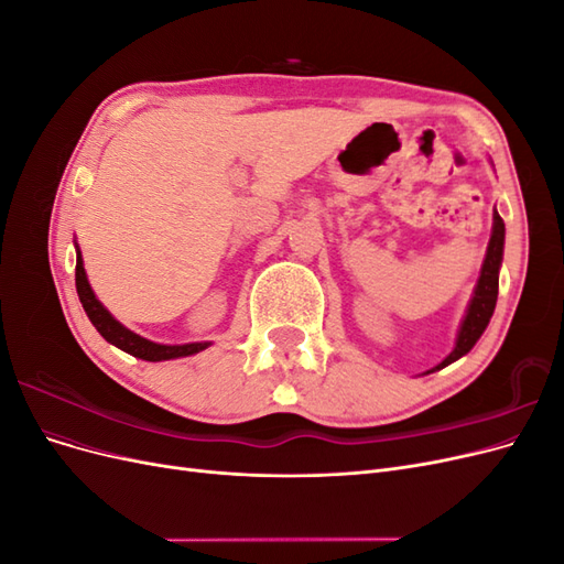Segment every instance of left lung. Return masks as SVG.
Wrapping results in <instances>:
<instances>
[{"label":"left lung","instance_id":"8db88e82","mask_svg":"<svg viewBox=\"0 0 564 564\" xmlns=\"http://www.w3.org/2000/svg\"><path fill=\"white\" fill-rule=\"evenodd\" d=\"M503 242H506V226L503 218L499 216V212L494 209V224H491V237L487 245V253L485 261L480 268V278H477L475 292L468 301V308L464 319H460V327L456 332V340L452 352L442 360L440 365H435L433 369L423 371V373H433L445 369L447 365L460 360V357L468 355L473 350V346L480 340V336L485 334L487 324L494 315V308H497V296H499V270L503 263Z\"/></svg>","mask_w":564,"mask_h":564}]
</instances>
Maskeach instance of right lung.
<instances>
[{
    "label": "right lung",
    "mask_w": 564,
    "mask_h": 564,
    "mask_svg": "<svg viewBox=\"0 0 564 564\" xmlns=\"http://www.w3.org/2000/svg\"><path fill=\"white\" fill-rule=\"evenodd\" d=\"M75 251H77V268H75V284H77V296L82 301V308L87 313V317L91 319L94 327L98 329V334L104 336L108 344H112L115 348L124 350L139 360L145 362H164V360H178V357H187L195 355L199 350H207L212 344L209 340H202V344H181V346H169V344H155V340L143 338L141 334H135L131 329H127L122 322L115 319L112 313L100 303L94 294V289L89 284L87 270H84V261H82V251L79 245L75 240Z\"/></svg>",
    "instance_id": "add662e5"
}]
</instances>
